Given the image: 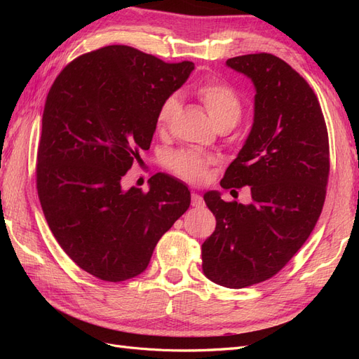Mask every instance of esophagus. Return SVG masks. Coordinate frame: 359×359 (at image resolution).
I'll return each mask as SVG.
<instances>
[{"label":"esophagus","mask_w":359,"mask_h":359,"mask_svg":"<svg viewBox=\"0 0 359 359\" xmlns=\"http://www.w3.org/2000/svg\"><path fill=\"white\" fill-rule=\"evenodd\" d=\"M191 205L196 206V208H203L205 206V201L198 193H191Z\"/></svg>","instance_id":"1"}]
</instances>
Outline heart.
<instances>
[{
    "mask_svg": "<svg viewBox=\"0 0 359 359\" xmlns=\"http://www.w3.org/2000/svg\"><path fill=\"white\" fill-rule=\"evenodd\" d=\"M198 97L208 111L212 121L217 127L226 123H236L241 116L243 104L240 95L232 88L220 81H211L201 85L198 88ZM180 111V100L177 95H169L168 99L160 104L157 114V127L165 130ZM210 158H205L191 151H178L169 160V168L177 173L178 177L191 181L201 182L206 169L210 166Z\"/></svg>",
    "mask_w": 359,
    "mask_h": 359,
    "instance_id": "b5f03b06",
    "label": "heart"
}]
</instances>
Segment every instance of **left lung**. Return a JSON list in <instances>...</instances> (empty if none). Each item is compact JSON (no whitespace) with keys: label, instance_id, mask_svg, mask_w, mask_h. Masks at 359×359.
<instances>
[{"label":"left lung","instance_id":"1","mask_svg":"<svg viewBox=\"0 0 359 359\" xmlns=\"http://www.w3.org/2000/svg\"><path fill=\"white\" fill-rule=\"evenodd\" d=\"M226 66L252 79L256 95L252 130L220 186H250L252 203L203 194L217 224L202 268L214 283L241 289L276 276L307 241L327 194L330 142L316 94L287 62L262 52Z\"/></svg>","mask_w":359,"mask_h":359}]
</instances>
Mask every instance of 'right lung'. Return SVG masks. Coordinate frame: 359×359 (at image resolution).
Segmentation results:
<instances>
[{"instance_id":"1","label":"right lung","mask_w":359,"mask_h":359,"mask_svg":"<svg viewBox=\"0 0 359 359\" xmlns=\"http://www.w3.org/2000/svg\"><path fill=\"white\" fill-rule=\"evenodd\" d=\"M194 64H170L112 45L73 60L46 97L37 149V191L55 240L73 262L104 281L147 269L163 233L189 210L186 184L166 173L149 190L121 178L149 149L160 104Z\"/></svg>"}]
</instances>
